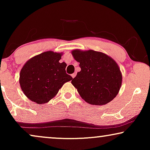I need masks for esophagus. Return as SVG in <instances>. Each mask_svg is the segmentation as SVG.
<instances>
[{
    "label": "esophagus",
    "instance_id": "obj_1",
    "mask_svg": "<svg viewBox=\"0 0 150 150\" xmlns=\"http://www.w3.org/2000/svg\"><path fill=\"white\" fill-rule=\"evenodd\" d=\"M76 73H74V74H71V77H72L73 79H74V77L76 76Z\"/></svg>",
    "mask_w": 150,
    "mask_h": 150
}]
</instances>
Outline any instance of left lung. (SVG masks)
I'll return each instance as SVG.
<instances>
[{
  "mask_svg": "<svg viewBox=\"0 0 150 150\" xmlns=\"http://www.w3.org/2000/svg\"><path fill=\"white\" fill-rule=\"evenodd\" d=\"M81 70L71 81L81 97L92 105H104L114 99L122 86L120 68L111 57L93 50L71 51Z\"/></svg>",
  "mask_w": 150,
  "mask_h": 150,
  "instance_id": "8db88e82",
  "label": "left lung"
}]
</instances>
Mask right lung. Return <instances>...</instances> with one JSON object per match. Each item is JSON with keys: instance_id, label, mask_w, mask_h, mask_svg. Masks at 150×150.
<instances>
[{"instance_id": "right-lung-1", "label": "right lung", "mask_w": 150, "mask_h": 150, "mask_svg": "<svg viewBox=\"0 0 150 150\" xmlns=\"http://www.w3.org/2000/svg\"><path fill=\"white\" fill-rule=\"evenodd\" d=\"M62 54L46 51L26 61L20 70L19 82L28 99L40 104L48 102L65 83L73 79L66 74V63L59 62Z\"/></svg>"}]
</instances>
